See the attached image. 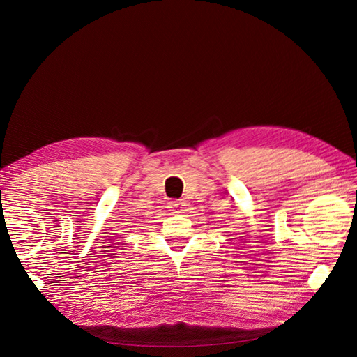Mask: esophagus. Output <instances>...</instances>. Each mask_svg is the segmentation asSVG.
<instances>
[{"label": "esophagus", "mask_w": 357, "mask_h": 357, "mask_svg": "<svg viewBox=\"0 0 357 357\" xmlns=\"http://www.w3.org/2000/svg\"><path fill=\"white\" fill-rule=\"evenodd\" d=\"M185 207H186V202L183 199H174V201L169 202V208L174 213L185 211Z\"/></svg>", "instance_id": "1"}]
</instances>
